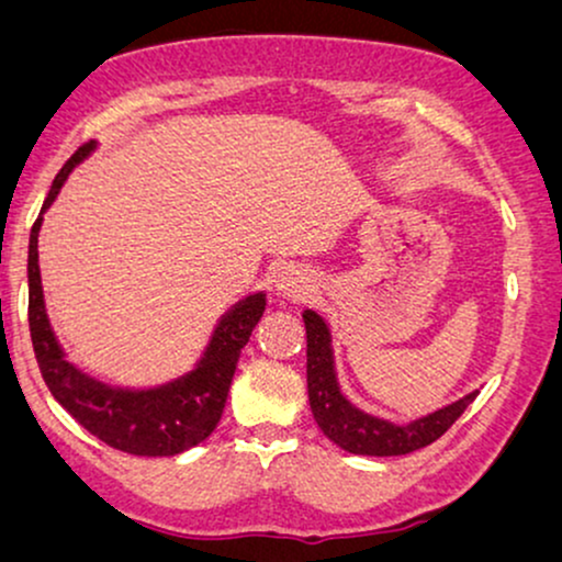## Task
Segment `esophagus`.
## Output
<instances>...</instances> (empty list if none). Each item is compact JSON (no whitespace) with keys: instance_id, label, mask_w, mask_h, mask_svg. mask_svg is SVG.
Instances as JSON below:
<instances>
[{"instance_id":"obj_1","label":"esophagus","mask_w":562,"mask_h":562,"mask_svg":"<svg viewBox=\"0 0 562 562\" xmlns=\"http://www.w3.org/2000/svg\"><path fill=\"white\" fill-rule=\"evenodd\" d=\"M313 292V281H310V276L304 273L300 268H286L279 273V281H276V294L281 296V300H292V302H300Z\"/></svg>"}]
</instances>
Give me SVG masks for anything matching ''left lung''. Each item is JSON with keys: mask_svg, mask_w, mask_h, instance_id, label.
<instances>
[{"mask_svg": "<svg viewBox=\"0 0 562 562\" xmlns=\"http://www.w3.org/2000/svg\"><path fill=\"white\" fill-rule=\"evenodd\" d=\"M304 328H307V393L310 408L317 427L338 448L357 456H406L412 450L429 446L448 432V427L467 412V406L476 398L469 393L453 404L438 408V412L419 417L408 425H393V422L372 417L351 404L341 393L334 362V346H330V328L313 310L302 313Z\"/></svg>", "mask_w": 562, "mask_h": 562, "instance_id": "left-lung-1", "label": "left lung"}]
</instances>
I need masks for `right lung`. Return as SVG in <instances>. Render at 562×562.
<instances>
[{
  "instance_id": "1",
  "label": "right lung",
  "mask_w": 562,
  "mask_h": 562,
  "mask_svg": "<svg viewBox=\"0 0 562 562\" xmlns=\"http://www.w3.org/2000/svg\"><path fill=\"white\" fill-rule=\"evenodd\" d=\"M95 150V140L75 150L61 166L52 190L31 228L27 245V323L36 362L52 396L101 442L133 456H177L195 448L216 429L224 414L228 385L237 370L239 355L252 336V328L266 313V294H249L221 315L203 357L187 375L156 387H114L86 375L72 362L54 336L48 323L44 289L38 270V232L44 213L57 200L69 171Z\"/></svg>"
}]
</instances>
